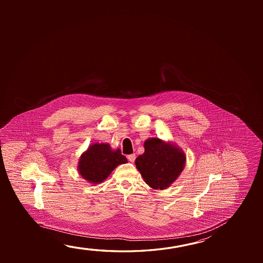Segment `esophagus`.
<instances>
[{
  "instance_id": "obj_1",
  "label": "esophagus",
  "mask_w": 263,
  "mask_h": 263,
  "mask_svg": "<svg viewBox=\"0 0 263 263\" xmlns=\"http://www.w3.org/2000/svg\"><path fill=\"white\" fill-rule=\"evenodd\" d=\"M127 159L129 160L130 162H134L136 159V155L135 154H131V155L127 156Z\"/></svg>"
}]
</instances>
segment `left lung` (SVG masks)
I'll return each mask as SVG.
<instances>
[{
	"mask_svg": "<svg viewBox=\"0 0 263 263\" xmlns=\"http://www.w3.org/2000/svg\"><path fill=\"white\" fill-rule=\"evenodd\" d=\"M144 147L145 152L136 159V167L151 188L167 189L185 167V153L174 143L159 138H147Z\"/></svg>",
	"mask_w": 263,
	"mask_h": 263,
	"instance_id": "left-lung-1",
	"label": "left lung"
}]
</instances>
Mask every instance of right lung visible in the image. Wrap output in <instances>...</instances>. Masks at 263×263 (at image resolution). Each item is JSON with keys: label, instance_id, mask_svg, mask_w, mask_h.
<instances>
[{"label": "right lung", "instance_id": "add662e5", "mask_svg": "<svg viewBox=\"0 0 263 263\" xmlns=\"http://www.w3.org/2000/svg\"><path fill=\"white\" fill-rule=\"evenodd\" d=\"M127 163L120 148L112 149L107 143L91 144L78 162L79 174L91 184H99L107 179L118 165Z\"/></svg>", "mask_w": 263, "mask_h": 263}]
</instances>
